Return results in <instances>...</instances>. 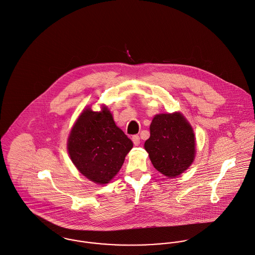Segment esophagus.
<instances>
[{
	"instance_id": "1",
	"label": "esophagus",
	"mask_w": 255,
	"mask_h": 255,
	"mask_svg": "<svg viewBox=\"0 0 255 255\" xmlns=\"http://www.w3.org/2000/svg\"><path fill=\"white\" fill-rule=\"evenodd\" d=\"M132 141H133V143H134L135 146H139V145H140V137H139L138 135H134V136L132 137Z\"/></svg>"
}]
</instances>
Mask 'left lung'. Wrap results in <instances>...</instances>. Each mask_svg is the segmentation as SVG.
Masks as SVG:
<instances>
[{
	"label": "left lung",
	"instance_id": "8db88e82",
	"mask_svg": "<svg viewBox=\"0 0 255 255\" xmlns=\"http://www.w3.org/2000/svg\"><path fill=\"white\" fill-rule=\"evenodd\" d=\"M145 142L154 168L171 178L186 170L195 155V137L191 126L180 113L157 114Z\"/></svg>",
	"mask_w": 255,
	"mask_h": 255
}]
</instances>
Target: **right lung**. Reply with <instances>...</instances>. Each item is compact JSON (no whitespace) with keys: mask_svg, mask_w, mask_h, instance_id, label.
<instances>
[{"mask_svg":"<svg viewBox=\"0 0 255 255\" xmlns=\"http://www.w3.org/2000/svg\"><path fill=\"white\" fill-rule=\"evenodd\" d=\"M132 141L119 129L107 108L86 109L68 139L72 161L82 174L100 184L108 183L121 168Z\"/></svg>","mask_w":255,"mask_h":255,"instance_id":"obj_1","label":"right lung"}]
</instances>
